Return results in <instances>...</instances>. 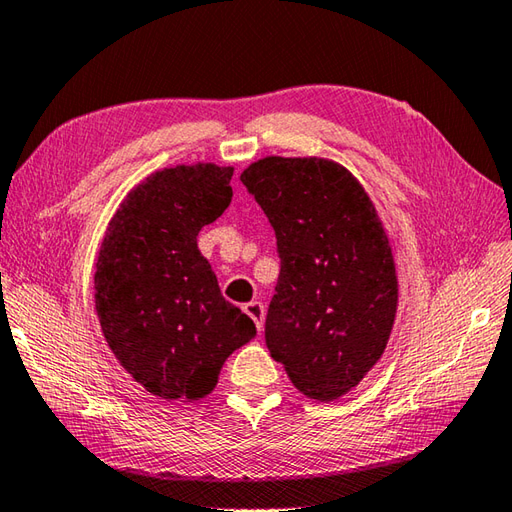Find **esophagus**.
I'll list each match as a JSON object with an SVG mask.
<instances>
[{
	"label": "esophagus",
	"mask_w": 512,
	"mask_h": 512,
	"mask_svg": "<svg viewBox=\"0 0 512 512\" xmlns=\"http://www.w3.org/2000/svg\"><path fill=\"white\" fill-rule=\"evenodd\" d=\"M244 313H246L250 319H253L257 330H259V333H262V330H264V317H266L264 304H262V302H248V304H244Z\"/></svg>",
	"instance_id": "esophagus-1"
}]
</instances>
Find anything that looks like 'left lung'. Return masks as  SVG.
<instances>
[{
    "label": "left lung",
    "mask_w": 512,
    "mask_h": 512,
    "mask_svg": "<svg viewBox=\"0 0 512 512\" xmlns=\"http://www.w3.org/2000/svg\"><path fill=\"white\" fill-rule=\"evenodd\" d=\"M282 257L266 346L297 390L335 402L382 359L395 324L393 248L359 179L326 157L268 155L244 168Z\"/></svg>",
    "instance_id": "obj_1"
}]
</instances>
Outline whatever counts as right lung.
<instances>
[{"label":"right lung","mask_w":512,"mask_h":512,"mask_svg":"<svg viewBox=\"0 0 512 512\" xmlns=\"http://www.w3.org/2000/svg\"><path fill=\"white\" fill-rule=\"evenodd\" d=\"M233 166L177 164L122 199L95 262L99 326L126 373L168 402L217 386L228 355L255 337L253 319L226 302L197 235L233 197Z\"/></svg>","instance_id":"1"}]
</instances>
